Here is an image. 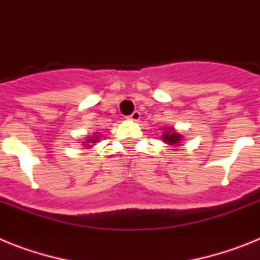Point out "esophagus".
I'll list each match as a JSON object with an SVG mask.
<instances>
[{
	"label": "esophagus",
	"mask_w": 260,
	"mask_h": 260,
	"mask_svg": "<svg viewBox=\"0 0 260 260\" xmlns=\"http://www.w3.org/2000/svg\"><path fill=\"white\" fill-rule=\"evenodd\" d=\"M130 119H133V121H139V118H141V112H138V110H135V112H133L132 116L128 117Z\"/></svg>",
	"instance_id": "1"
}]
</instances>
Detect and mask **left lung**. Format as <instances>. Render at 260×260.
Returning <instances> with one entry per match:
<instances>
[{"label":"left lung","mask_w":260,"mask_h":260,"mask_svg":"<svg viewBox=\"0 0 260 260\" xmlns=\"http://www.w3.org/2000/svg\"><path fill=\"white\" fill-rule=\"evenodd\" d=\"M162 141L169 146H180L182 137L174 130L173 127H165L164 133H162Z\"/></svg>","instance_id":"8db88e82"}]
</instances>
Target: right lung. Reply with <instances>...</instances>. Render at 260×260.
Listing matches in <instances>:
<instances>
[{
    "label": "right lung",
    "mask_w": 260,
    "mask_h": 260,
    "mask_svg": "<svg viewBox=\"0 0 260 260\" xmlns=\"http://www.w3.org/2000/svg\"><path fill=\"white\" fill-rule=\"evenodd\" d=\"M99 138H100V137H96V134L92 135V137L89 135V137H87L86 142H82V143H83L84 146H88L87 148H91V147L93 146V143H96V142L99 141Z\"/></svg>",
    "instance_id": "1"
}]
</instances>
